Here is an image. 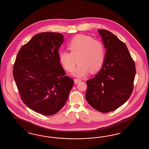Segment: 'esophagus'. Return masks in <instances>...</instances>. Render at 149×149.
<instances>
[{
  "label": "esophagus",
  "instance_id": "34e87169",
  "mask_svg": "<svg viewBox=\"0 0 149 149\" xmlns=\"http://www.w3.org/2000/svg\"><path fill=\"white\" fill-rule=\"evenodd\" d=\"M81 81V79H74V82L75 83L77 84L79 83V82H80Z\"/></svg>",
  "mask_w": 149,
  "mask_h": 149
}]
</instances>
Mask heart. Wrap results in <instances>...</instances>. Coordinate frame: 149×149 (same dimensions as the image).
<instances>
[{
    "label": "heart",
    "mask_w": 149,
    "mask_h": 149,
    "mask_svg": "<svg viewBox=\"0 0 149 149\" xmlns=\"http://www.w3.org/2000/svg\"><path fill=\"white\" fill-rule=\"evenodd\" d=\"M70 53L62 50L59 53L60 63L66 70L72 71V75L83 77L90 71L97 72L101 68L105 58V48L101 42L89 36L79 35L74 37L68 45Z\"/></svg>",
    "instance_id": "b5f03b06"
}]
</instances>
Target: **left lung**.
I'll use <instances>...</instances> for the list:
<instances>
[{
  "label": "left lung",
  "instance_id": "8db88e82",
  "mask_svg": "<svg viewBox=\"0 0 149 149\" xmlns=\"http://www.w3.org/2000/svg\"><path fill=\"white\" fill-rule=\"evenodd\" d=\"M106 54L102 68L86 81V99L91 107L102 113L117 109L133 91L136 74L134 61L124 42L107 30H98Z\"/></svg>",
  "mask_w": 149,
  "mask_h": 149
}]
</instances>
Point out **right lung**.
Here are the masks:
<instances>
[{"mask_svg":"<svg viewBox=\"0 0 149 149\" xmlns=\"http://www.w3.org/2000/svg\"><path fill=\"white\" fill-rule=\"evenodd\" d=\"M63 37L54 32L36 34L20 48L14 65L13 77L21 99L42 115L57 113L74 84L60 63L58 50Z\"/></svg>","mask_w":149,"mask_h":149,"instance_id":"obj_1","label":"right lung"}]
</instances>
